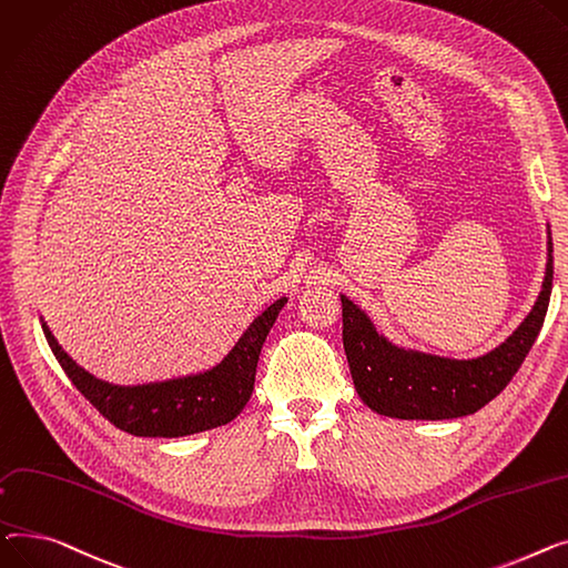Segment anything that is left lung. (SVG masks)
I'll use <instances>...</instances> for the list:
<instances>
[{
  "instance_id": "obj_1",
  "label": "left lung",
  "mask_w": 568,
  "mask_h": 568,
  "mask_svg": "<svg viewBox=\"0 0 568 568\" xmlns=\"http://www.w3.org/2000/svg\"><path fill=\"white\" fill-rule=\"evenodd\" d=\"M552 291V239L535 307L511 335L477 357H447L394 344L344 293V351L362 402L396 419H454L473 415L503 392L537 342Z\"/></svg>"
}]
</instances>
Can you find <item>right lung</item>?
Listing matches in <instances>:
<instances>
[{"instance_id":"obj_1","label":"right lung","mask_w":568,"mask_h":568,"mask_svg":"<svg viewBox=\"0 0 568 568\" xmlns=\"http://www.w3.org/2000/svg\"><path fill=\"white\" fill-rule=\"evenodd\" d=\"M286 303L284 295L263 310L209 369L138 385H116L89 374L59 346L43 316L41 325L61 369L100 415L132 436L181 438L217 428L241 415L254 389L261 346Z\"/></svg>"}]
</instances>
